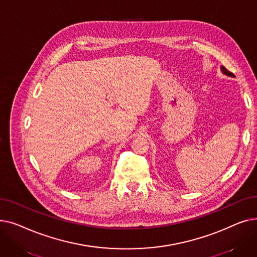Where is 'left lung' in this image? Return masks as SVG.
Listing matches in <instances>:
<instances>
[{"label":"left lung","instance_id":"left-lung-1","mask_svg":"<svg viewBox=\"0 0 257 257\" xmlns=\"http://www.w3.org/2000/svg\"><path fill=\"white\" fill-rule=\"evenodd\" d=\"M221 71L223 72V74H225V75H227V76H230V77H234V75L231 73V72H229L225 66H221Z\"/></svg>","mask_w":257,"mask_h":257}]
</instances>
